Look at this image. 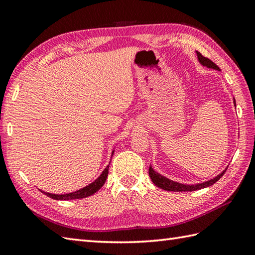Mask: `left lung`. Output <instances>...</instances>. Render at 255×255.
Wrapping results in <instances>:
<instances>
[{
    "instance_id": "8db88e82",
    "label": "left lung",
    "mask_w": 255,
    "mask_h": 255,
    "mask_svg": "<svg viewBox=\"0 0 255 255\" xmlns=\"http://www.w3.org/2000/svg\"><path fill=\"white\" fill-rule=\"evenodd\" d=\"M197 55H198L199 62H200V64L203 65V66H207L209 68L220 71V68H219L212 61H210V59L202 56V55L199 52H197ZM233 103H234V106H236V101H233ZM226 170H223L220 174H218L216 178L211 179V180H208V181L202 182V183H196V184H183L180 182L172 181V180H170V179L163 177L160 173L154 171L151 166L149 167V177H150L151 181L156 184L158 188L163 189V190H167V191H196V190H200V189L212 186L213 183H216L219 179L223 176Z\"/></svg>"
}]
</instances>
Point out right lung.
<instances>
[{
  "label": "right lung",
  "mask_w": 255,
  "mask_h": 255,
  "mask_svg": "<svg viewBox=\"0 0 255 255\" xmlns=\"http://www.w3.org/2000/svg\"><path fill=\"white\" fill-rule=\"evenodd\" d=\"M113 153H114V150L112 152V156H113ZM108 168H109V164L104 169V171L102 172L101 176L96 179V180L92 183H89L88 186L79 189V190L75 191V192L64 193V194L48 193L45 191H42V192L45 194V196L52 198V199H54V200H74V199H83V198L89 197V196H92V194L96 193L99 189L104 186V183H105V181H106L107 176H108Z\"/></svg>",
  "instance_id": "obj_1"
}]
</instances>
